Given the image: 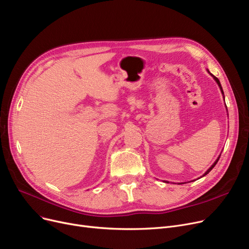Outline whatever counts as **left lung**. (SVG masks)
Segmentation results:
<instances>
[{
    "mask_svg": "<svg viewBox=\"0 0 249 249\" xmlns=\"http://www.w3.org/2000/svg\"><path fill=\"white\" fill-rule=\"evenodd\" d=\"M207 71H208V72L210 73V71H209L208 69H207ZM210 75H211V76H212V77L213 78V80H214L215 82H217L218 86H219V88H220V90H221V92H222V94H223V99H224V101H225V95H224V91H223V89H222V85H221V83H220V80H219V79H218L217 77H215V76H214V75H213L212 73H210ZM225 107H226V111H227V115H228V110H227V106H226V104H225ZM221 154H222V151H221ZM221 154L219 155V157L217 158V160H215L213 161V165H212V166H211V167H210V168H209V169H208L207 171H205V172H204V174H203L202 176H200L199 178H201V177L205 176V175H207V174H209V173L211 172V170H212V169H213V167L215 166V164H217V163H218V160H219V159H220V157H221ZM199 178H197V179H199ZM192 181H194V180H192ZM164 182H165V183H169L168 181H165V180H164ZM189 182H191V181H189ZM184 183H186V182H182V183H180V184H184Z\"/></svg>",
    "mask_w": 249,
    "mask_h": 249,
    "instance_id": "obj_1",
    "label": "left lung"
}]
</instances>
